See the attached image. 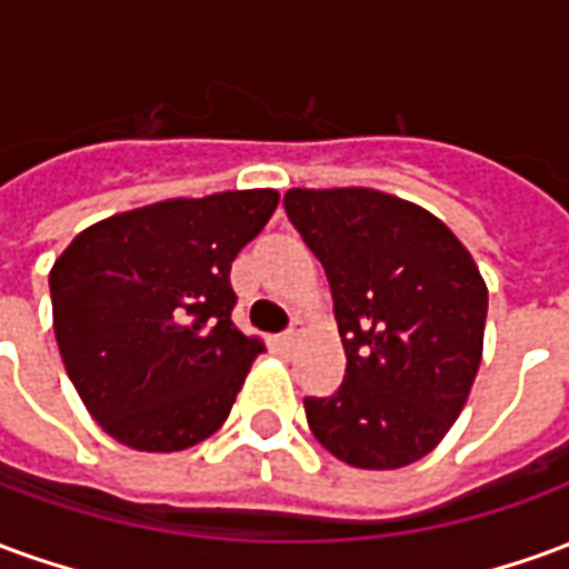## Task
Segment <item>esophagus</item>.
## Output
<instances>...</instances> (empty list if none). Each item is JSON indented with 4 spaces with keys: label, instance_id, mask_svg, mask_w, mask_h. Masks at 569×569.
I'll return each instance as SVG.
<instances>
[{
    "label": "esophagus",
    "instance_id": "34e87169",
    "mask_svg": "<svg viewBox=\"0 0 569 569\" xmlns=\"http://www.w3.org/2000/svg\"><path fill=\"white\" fill-rule=\"evenodd\" d=\"M298 338H301V326L296 322L289 332H283L280 338H277V347H280V350H292V347L298 345Z\"/></svg>",
    "mask_w": 569,
    "mask_h": 569
}]
</instances>
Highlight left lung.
Listing matches in <instances>:
<instances>
[{
  "label": "left lung",
  "instance_id": "left-lung-1",
  "mask_svg": "<svg viewBox=\"0 0 569 569\" xmlns=\"http://www.w3.org/2000/svg\"><path fill=\"white\" fill-rule=\"evenodd\" d=\"M286 216L322 261L347 375L305 399L310 432L357 469L418 463L476 383L488 286L432 212L378 188H289Z\"/></svg>",
  "mask_w": 569,
  "mask_h": 569
}]
</instances>
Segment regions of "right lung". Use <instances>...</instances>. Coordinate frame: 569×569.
Instances as JSON below:
<instances>
[{
  "label": "right lung",
  "instance_id": "right-lung-1",
  "mask_svg": "<svg viewBox=\"0 0 569 569\" xmlns=\"http://www.w3.org/2000/svg\"><path fill=\"white\" fill-rule=\"evenodd\" d=\"M273 188L170 198L93 222L51 268L60 359L103 432L173 453L222 427L264 345L231 322V261Z\"/></svg>",
  "mask_w": 569,
  "mask_h": 569
}]
</instances>
